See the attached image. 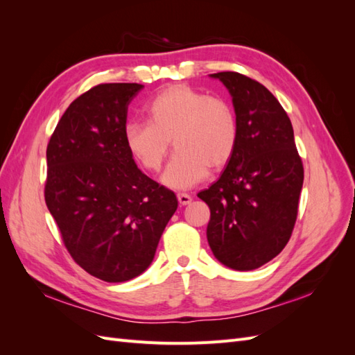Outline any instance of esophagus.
<instances>
[{"label":"esophagus","instance_id":"1","mask_svg":"<svg viewBox=\"0 0 355 355\" xmlns=\"http://www.w3.org/2000/svg\"><path fill=\"white\" fill-rule=\"evenodd\" d=\"M178 200L180 206H188V204L192 201V197L189 194H185V192H179Z\"/></svg>","mask_w":355,"mask_h":355}]
</instances>
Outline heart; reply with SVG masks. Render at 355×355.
Segmentation results:
<instances>
[{
	"instance_id": "b5f03b06",
	"label": "heart",
	"mask_w": 355,
	"mask_h": 355,
	"mask_svg": "<svg viewBox=\"0 0 355 355\" xmlns=\"http://www.w3.org/2000/svg\"><path fill=\"white\" fill-rule=\"evenodd\" d=\"M146 123L125 125L128 153L146 171H158L168 153L175 154L163 182L175 189H188L206 179L209 167L227 166L240 139L239 116L222 96H209L188 84L161 90L145 108Z\"/></svg>"
}]
</instances>
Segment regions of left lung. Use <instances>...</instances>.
Listing matches in <instances>:
<instances>
[{
    "label": "left lung",
    "mask_w": 355,
    "mask_h": 355,
    "mask_svg": "<svg viewBox=\"0 0 355 355\" xmlns=\"http://www.w3.org/2000/svg\"><path fill=\"white\" fill-rule=\"evenodd\" d=\"M211 77L232 96L240 139L220 178L198 197L210 209L207 241L214 257L250 271L274 259L292 237L304 164L290 118L265 85L231 71Z\"/></svg>",
    "instance_id": "left-lung-1"
}]
</instances>
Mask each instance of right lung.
Masks as SVG:
<instances>
[{"instance_id":"add662e5","label":"right lung","mask_w":355,"mask_h":355,"mask_svg":"<svg viewBox=\"0 0 355 355\" xmlns=\"http://www.w3.org/2000/svg\"><path fill=\"white\" fill-rule=\"evenodd\" d=\"M136 83L94 85L75 99L47 145L46 204L84 271L123 283L151 265L178 209L173 191L137 168L124 130Z\"/></svg>"}]
</instances>
